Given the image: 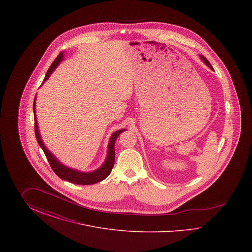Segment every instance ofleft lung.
<instances>
[{
  "label": "left lung",
  "instance_id": "1",
  "mask_svg": "<svg viewBox=\"0 0 252 252\" xmlns=\"http://www.w3.org/2000/svg\"><path fill=\"white\" fill-rule=\"evenodd\" d=\"M200 60H202L203 61L204 63L211 69V70H213L214 71V68L212 67V65H211V63L208 61V60L205 58V57H203V56H200Z\"/></svg>",
  "mask_w": 252,
  "mask_h": 252
}]
</instances>
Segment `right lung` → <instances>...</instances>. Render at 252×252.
Returning a JSON list of instances; mask_svg holds the SVG:
<instances>
[{
  "label": "right lung",
  "instance_id": "1",
  "mask_svg": "<svg viewBox=\"0 0 252 252\" xmlns=\"http://www.w3.org/2000/svg\"><path fill=\"white\" fill-rule=\"evenodd\" d=\"M62 60H63V52H61L60 55L57 57V59L54 60V62L51 64L42 83H44L48 79L51 73L55 71V69L59 66V64L62 61ZM35 106H36V97H35L34 104H33V110H34V118H35V134H36V141L39 144V146L42 148L45 156L47 158L50 166L54 170V172L60 177V179L67 180V181L72 182L74 184L91 185V184H94V183L102 181V180H105L106 178H108V175L110 174V172L113 168V165H114V160H115L114 145H115V141H116L117 137L120 135L121 133L125 131L126 129L117 130L111 135L108 145V155H107L104 164L101 167L98 168L97 170L93 171V172H88V173L80 172V171L67 167L64 164H62L60 160L46 148L45 144H43V142L40 138L39 132H38Z\"/></svg>",
  "mask_w": 252,
  "mask_h": 252
}]
</instances>
